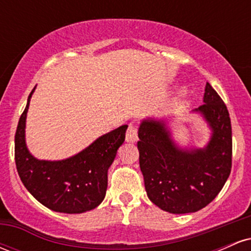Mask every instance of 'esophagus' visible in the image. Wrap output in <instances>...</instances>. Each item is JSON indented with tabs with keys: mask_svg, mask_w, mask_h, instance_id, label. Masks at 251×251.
<instances>
[{
	"mask_svg": "<svg viewBox=\"0 0 251 251\" xmlns=\"http://www.w3.org/2000/svg\"><path fill=\"white\" fill-rule=\"evenodd\" d=\"M138 140V129L134 124H129L127 132H126V142L135 143Z\"/></svg>",
	"mask_w": 251,
	"mask_h": 251,
	"instance_id": "1",
	"label": "esophagus"
}]
</instances>
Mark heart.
Instances as JSON below:
<instances>
[{
  "label": "heart",
  "mask_w": 251,
  "mask_h": 251,
  "mask_svg": "<svg viewBox=\"0 0 251 251\" xmlns=\"http://www.w3.org/2000/svg\"><path fill=\"white\" fill-rule=\"evenodd\" d=\"M185 94H186V92L184 91V89H183V91H179V93H178V97L181 98V97H184V96H185Z\"/></svg>",
  "instance_id": "heart-1"
}]
</instances>
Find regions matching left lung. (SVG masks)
<instances>
[{
	"label": "left lung",
	"mask_w": 251,
	"mask_h": 251,
	"mask_svg": "<svg viewBox=\"0 0 251 251\" xmlns=\"http://www.w3.org/2000/svg\"><path fill=\"white\" fill-rule=\"evenodd\" d=\"M204 105L192 113L208 124L203 148L180 146L166 118L148 117L138 128L139 164L148 197L170 214H190L215 200L231 171V122L226 103L206 82Z\"/></svg>",
	"instance_id": "obj_1"
}]
</instances>
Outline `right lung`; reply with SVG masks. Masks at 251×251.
<instances>
[{"instance_id":"1","label":"right lung","mask_w":251,"mask_h":251,"mask_svg":"<svg viewBox=\"0 0 251 251\" xmlns=\"http://www.w3.org/2000/svg\"><path fill=\"white\" fill-rule=\"evenodd\" d=\"M27 100L15 133V163L20 178L42 205L63 214H82L96 209L107 190V172L118 149L125 142L127 125L102 134L79 153L61 160L37 159L25 143Z\"/></svg>"}]
</instances>
